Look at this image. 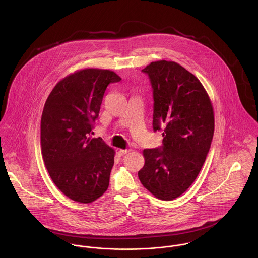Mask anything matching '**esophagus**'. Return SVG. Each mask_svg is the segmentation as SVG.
Here are the masks:
<instances>
[{
	"instance_id": "34e87169",
	"label": "esophagus",
	"mask_w": 258,
	"mask_h": 258,
	"mask_svg": "<svg viewBox=\"0 0 258 258\" xmlns=\"http://www.w3.org/2000/svg\"><path fill=\"white\" fill-rule=\"evenodd\" d=\"M130 152V149H123V150H119L118 151V154L120 155V156H124L125 154H127V153H129Z\"/></svg>"
}]
</instances>
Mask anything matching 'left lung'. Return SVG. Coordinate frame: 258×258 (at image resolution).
<instances>
[{"label":"left lung","mask_w":258,"mask_h":258,"mask_svg":"<svg viewBox=\"0 0 258 258\" xmlns=\"http://www.w3.org/2000/svg\"><path fill=\"white\" fill-rule=\"evenodd\" d=\"M142 73L153 90V129L163 131V145L145 149L140 182L156 198L172 201L197 179L210 151L214 109L203 84L174 61L151 62Z\"/></svg>","instance_id":"8db88e82"}]
</instances>
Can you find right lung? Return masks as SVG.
Here are the masks:
<instances>
[{
    "label": "right lung",
    "mask_w": 258,
    "mask_h": 258,
    "mask_svg": "<svg viewBox=\"0 0 258 258\" xmlns=\"http://www.w3.org/2000/svg\"><path fill=\"white\" fill-rule=\"evenodd\" d=\"M120 80L107 70H82L60 80L45 101L42 159L52 182L75 202L92 203L108 188L115 153L90 134L107 86Z\"/></svg>",
    "instance_id": "add662e5"
}]
</instances>
